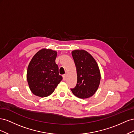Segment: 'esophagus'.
<instances>
[{
  "label": "esophagus",
  "instance_id": "obj_1",
  "mask_svg": "<svg viewBox=\"0 0 134 134\" xmlns=\"http://www.w3.org/2000/svg\"><path fill=\"white\" fill-rule=\"evenodd\" d=\"M63 80H66V74H64V75H63Z\"/></svg>",
  "mask_w": 134,
  "mask_h": 134
}]
</instances>
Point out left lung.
Returning a JSON list of instances; mask_svg holds the SVG:
<instances>
[{
    "instance_id": "8db88e82",
    "label": "left lung",
    "mask_w": 134,
    "mask_h": 134,
    "mask_svg": "<svg viewBox=\"0 0 134 134\" xmlns=\"http://www.w3.org/2000/svg\"><path fill=\"white\" fill-rule=\"evenodd\" d=\"M71 54L76 68L77 83L71 91L79 98H88L94 94L99 87L100 73L98 65L86 51L75 50Z\"/></svg>"
}]
</instances>
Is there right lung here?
I'll use <instances>...</instances> for the list:
<instances>
[{"label":"right lung","mask_w":134,"mask_h":134,"mask_svg":"<svg viewBox=\"0 0 134 134\" xmlns=\"http://www.w3.org/2000/svg\"><path fill=\"white\" fill-rule=\"evenodd\" d=\"M57 52L43 48L36 53L28 65L27 79L30 90L36 96L45 97L55 91L63 79L55 63Z\"/></svg>","instance_id":"1"}]
</instances>
